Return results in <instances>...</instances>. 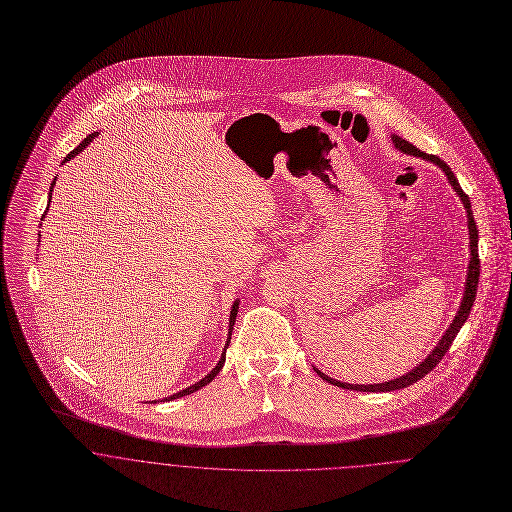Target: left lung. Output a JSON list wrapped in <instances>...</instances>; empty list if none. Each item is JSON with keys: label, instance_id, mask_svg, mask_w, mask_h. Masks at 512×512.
I'll list each match as a JSON object with an SVG mask.
<instances>
[{"label": "left lung", "instance_id": "1", "mask_svg": "<svg viewBox=\"0 0 512 512\" xmlns=\"http://www.w3.org/2000/svg\"><path fill=\"white\" fill-rule=\"evenodd\" d=\"M393 143H395V147L400 149L402 153H408V155H414V157H422V159H428V161H432V163H436L442 171L446 172V176H448V180H450V184L454 186L455 192L459 194V198H461V202H463V206H465V210H467V226H469V247H471V261H469V271H467V283H465V292H463V300H461V306H459V310H457V316H455L454 322H452V326L448 328V332L442 336V340L440 343L436 345V349L416 367V369H412L410 373H406V375H402V377H398V379H393V381H389V383H379V385H349V383H341V381H336V379H332V377H328V375H324L322 371H318L316 369V373L324 379V381H328V383H332V385H336V387H341V389H351V391H363V393H387V391H398V389H404V387H408V385H412V383H416V381H420L422 377H426L440 361H442V357L446 355V351L450 349V345L454 343L455 336H457V332L461 330V326L465 324V320H467V316H469V312H471V306H473V302H475V294H477V283H479V269H481V265H479V249H477V241H479V235H477V226H475V220H473V212H471V202H469V198H467V194L461 190V186H459V182H457V178H455L454 171L446 165V161H442V159H438L436 155H426L424 151H420V149H416L414 145H410L408 141H404L402 137H398V135H393Z\"/></svg>", "mask_w": 512, "mask_h": 512}]
</instances>
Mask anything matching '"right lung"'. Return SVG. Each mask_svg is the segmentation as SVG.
Here are the masks:
<instances>
[{"instance_id": "right-lung-1", "label": "right lung", "mask_w": 512, "mask_h": 512, "mask_svg": "<svg viewBox=\"0 0 512 512\" xmlns=\"http://www.w3.org/2000/svg\"><path fill=\"white\" fill-rule=\"evenodd\" d=\"M94 137H96V133H90V135H88V137H86V139H84V141H82V143H80V145H78L74 151H70V153L64 157V163H66L68 159H72L74 155H78L82 149H86V145H88V143H90ZM55 180H57V178H55ZM55 180H53V184H51V192H49V194H53V186H55ZM49 198H51V196H49ZM49 202H51V200H49ZM43 216H45V214H43ZM235 316H237V302L233 304V308H231V314H229V332H231V326H233V322H235ZM229 340H231V338H228V343ZM224 361H226V351L222 353V359H220V363H218V365L212 369V373H208V375H206L202 381H198L196 385H192V387H188V389H184V391H180V393L172 395V397L167 398V400L184 397V395H192V393H196L198 389H202V387H206L208 383H212V379H214V377H216V375L222 371V367H224Z\"/></svg>"}]
</instances>
